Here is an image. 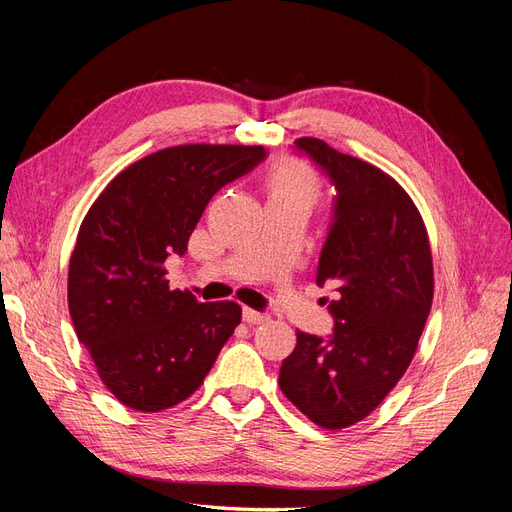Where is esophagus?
I'll use <instances>...</instances> for the list:
<instances>
[{
  "label": "esophagus",
  "instance_id": "obj_1",
  "mask_svg": "<svg viewBox=\"0 0 512 512\" xmlns=\"http://www.w3.org/2000/svg\"><path fill=\"white\" fill-rule=\"evenodd\" d=\"M269 318L271 316L267 312H258V309H252V307H245L243 309V320L247 324H262V322H267Z\"/></svg>",
  "mask_w": 512,
  "mask_h": 512
}]
</instances>
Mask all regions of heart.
Returning <instances> with one entry per match:
<instances>
[{
    "label": "heart",
    "mask_w": 512,
    "mask_h": 512,
    "mask_svg": "<svg viewBox=\"0 0 512 512\" xmlns=\"http://www.w3.org/2000/svg\"><path fill=\"white\" fill-rule=\"evenodd\" d=\"M269 188L271 196H297L312 205L318 194V181L305 166L297 162H286L273 170Z\"/></svg>",
    "instance_id": "obj_1"
}]
</instances>
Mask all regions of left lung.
<instances>
[{"mask_svg":"<svg viewBox=\"0 0 512 512\" xmlns=\"http://www.w3.org/2000/svg\"><path fill=\"white\" fill-rule=\"evenodd\" d=\"M294 151L337 190L316 271V284H333L337 299L329 337L297 331L280 389L309 421L344 429L406 374L431 309V250L421 213L393 177L318 138H297Z\"/></svg>","mask_w":512,"mask_h":512,"instance_id":"1","label":"left lung"}]
</instances>
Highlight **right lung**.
Returning a JSON list of instances; mask_svg holds the SVG:
<instances>
[{"label": "right lung", "mask_w": 512, "mask_h": 512, "mask_svg": "<svg viewBox=\"0 0 512 512\" xmlns=\"http://www.w3.org/2000/svg\"><path fill=\"white\" fill-rule=\"evenodd\" d=\"M265 158L260 145L168 147L121 170L85 215L68 307L123 406L160 412L188 399L235 333L239 303H198L188 290H170L164 260L188 252L213 194Z\"/></svg>", "instance_id": "1"}]
</instances>
